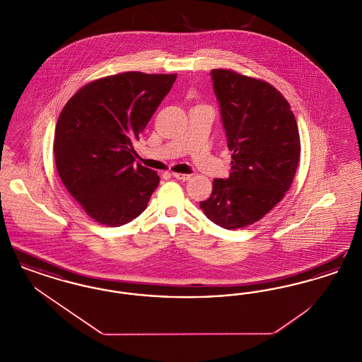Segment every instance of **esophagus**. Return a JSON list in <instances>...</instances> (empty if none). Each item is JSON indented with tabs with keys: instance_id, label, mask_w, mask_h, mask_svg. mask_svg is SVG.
Here are the masks:
<instances>
[{
	"instance_id": "34e87169",
	"label": "esophagus",
	"mask_w": 362,
	"mask_h": 362,
	"mask_svg": "<svg viewBox=\"0 0 362 362\" xmlns=\"http://www.w3.org/2000/svg\"><path fill=\"white\" fill-rule=\"evenodd\" d=\"M173 177L175 179H177V180H183V182H186V180H189V175H187V173H173Z\"/></svg>"
}]
</instances>
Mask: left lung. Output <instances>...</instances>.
I'll list each match as a JSON object with an SVG mask.
<instances>
[{"label": "left lung", "mask_w": 362, "mask_h": 362, "mask_svg": "<svg viewBox=\"0 0 362 362\" xmlns=\"http://www.w3.org/2000/svg\"><path fill=\"white\" fill-rule=\"evenodd\" d=\"M232 173L214 179L199 206L214 224L239 229L263 218L285 197L301 144L291 104L267 81L235 70L213 69Z\"/></svg>", "instance_id": "obj_1"}]
</instances>
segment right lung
Here are the masks:
<instances>
[{"instance_id": "add662e5", "label": "right lung", "mask_w": 362, "mask_h": 362, "mask_svg": "<svg viewBox=\"0 0 362 362\" xmlns=\"http://www.w3.org/2000/svg\"><path fill=\"white\" fill-rule=\"evenodd\" d=\"M175 80V73L105 76L80 88L61 111L54 137L57 171L96 223L121 226L148 206L160 176L134 164L133 142Z\"/></svg>"}]
</instances>
